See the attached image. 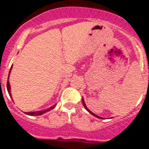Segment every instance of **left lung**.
I'll list each match as a JSON object with an SVG mask.
<instances>
[{"label": "left lung", "instance_id": "obj_1", "mask_svg": "<svg viewBox=\"0 0 149 149\" xmlns=\"http://www.w3.org/2000/svg\"><path fill=\"white\" fill-rule=\"evenodd\" d=\"M82 104H83V106H84V107H85V108H86V111H88V112H89V113H91V114H92V115H93V116H95V117H98V118H99V119H102V117H98V115L95 114V113H92V111H90L89 109H88V107H86V103H85V102H84V99H83V98H82Z\"/></svg>", "mask_w": 149, "mask_h": 149}]
</instances>
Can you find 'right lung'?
Masks as SVG:
<instances>
[{"label":"right lung","instance_id":"right-lung-1","mask_svg":"<svg viewBox=\"0 0 149 149\" xmlns=\"http://www.w3.org/2000/svg\"><path fill=\"white\" fill-rule=\"evenodd\" d=\"M12 67H13V65L11 66L10 67V72H9V77H10V71L12 70ZM9 77H8V79H7V91H8V93H9V95L10 96V98H12V95H11V92H10V82H9ZM12 101H13V98H12ZM55 105H53L52 107H49V108H47L46 110H44V111H32V112H24L27 115H29V116H38V115H42L43 113H46L47 111H51V110L54 109V107H55Z\"/></svg>","mask_w":149,"mask_h":149}]
</instances>
